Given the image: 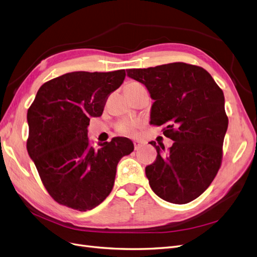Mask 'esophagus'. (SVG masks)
<instances>
[{
	"label": "esophagus",
	"mask_w": 257,
	"mask_h": 257,
	"mask_svg": "<svg viewBox=\"0 0 257 257\" xmlns=\"http://www.w3.org/2000/svg\"><path fill=\"white\" fill-rule=\"evenodd\" d=\"M134 145H135V149L138 150L142 146V143L140 141H134Z\"/></svg>",
	"instance_id": "esophagus-1"
}]
</instances>
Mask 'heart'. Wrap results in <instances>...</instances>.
<instances>
[{"instance_id":"1","label":"heart","mask_w":257,"mask_h":257,"mask_svg":"<svg viewBox=\"0 0 257 257\" xmlns=\"http://www.w3.org/2000/svg\"><path fill=\"white\" fill-rule=\"evenodd\" d=\"M144 89V85L138 81H129L125 84V92L137 91ZM139 126V121L134 119H123L119 121L116 126V130L121 135H134Z\"/></svg>"}]
</instances>
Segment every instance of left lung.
<instances>
[{"label":"left lung","mask_w":257,"mask_h":257,"mask_svg":"<svg viewBox=\"0 0 257 257\" xmlns=\"http://www.w3.org/2000/svg\"><path fill=\"white\" fill-rule=\"evenodd\" d=\"M127 75L145 84L155 99L151 125L164 126L163 135L174 141L168 150L150 142L158 153L145 168L151 189L168 202L193 201L221 166L229 123L222 90L201 66L184 62L130 69Z\"/></svg>","instance_id":"8db88e82"}]
</instances>
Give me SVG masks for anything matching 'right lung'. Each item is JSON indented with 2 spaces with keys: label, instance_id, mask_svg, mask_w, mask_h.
Here are the masks:
<instances>
[{
  "label": "right lung",
  "instance_id": "obj_1",
  "mask_svg": "<svg viewBox=\"0 0 257 257\" xmlns=\"http://www.w3.org/2000/svg\"><path fill=\"white\" fill-rule=\"evenodd\" d=\"M125 70L72 72L43 83L27 111L26 147L41 181L56 202L85 212L111 193L119 160L134 151L127 138L95 148L88 138L91 117L102 114Z\"/></svg>",
  "mask_w": 257,
  "mask_h": 257
}]
</instances>
